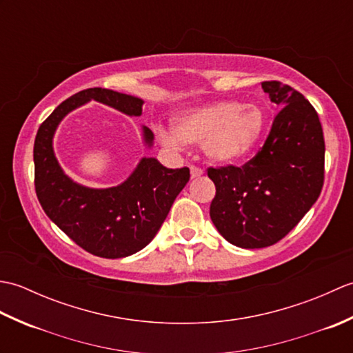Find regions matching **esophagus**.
Segmentation results:
<instances>
[{
	"label": "esophagus",
	"mask_w": 353,
	"mask_h": 353,
	"mask_svg": "<svg viewBox=\"0 0 353 353\" xmlns=\"http://www.w3.org/2000/svg\"><path fill=\"white\" fill-rule=\"evenodd\" d=\"M190 170H191V179H197V177H200L201 174H203V170L196 167V165H191Z\"/></svg>",
	"instance_id": "obj_1"
}]
</instances>
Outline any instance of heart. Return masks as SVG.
<instances>
[{"label": "heart", "instance_id": "obj_1", "mask_svg": "<svg viewBox=\"0 0 353 353\" xmlns=\"http://www.w3.org/2000/svg\"><path fill=\"white\" fill-rule=\"evenodd\" d=\"M264 127V112L254 104L216 101L177 115L172 121L176 137L165 130L159 134L168 147H177L179 141L201 144L208 159L235 163L256 148Z\"/></svg>", "mask_w": 353, "mask_h": 353}]
</instances>
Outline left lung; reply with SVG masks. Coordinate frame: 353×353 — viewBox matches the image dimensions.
I'll return each mask as SVG.
<instances>
[{"label": "left lung", "mask_w": 353, "mask_h": 353, "mask_svg": "<svg viewBox=\"0 0 353 353\" xmlns=\"http://www.w3.org/2000/svg\"><path fill=\"white\" fill-rule=\"evenodd\" d=\"M262 89L283 106L264 145L243 167L208 168L216 190L211 220L243 249L281 241L316 203L325 182V138L316 109L281 81H262Z\"/></svg>", "instance_id": "8db88e82"}]
</instances>
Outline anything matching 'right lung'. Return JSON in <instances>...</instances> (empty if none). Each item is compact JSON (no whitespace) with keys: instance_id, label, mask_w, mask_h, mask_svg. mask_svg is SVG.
<instances>
[{"instance_id":"1","label":"right lung","mask_w":353,"mask_h":353,"mask_svg":"<svg viewBox=\"0 0 353 353\" xmlns=\"http://www.w3.org/2000/svg\"><path fill=\"white\" fill-rule=\"evenodd\" d=\"M95 100L129 117L142 114L138 97L91 88L59 104L37 130L33 148L34 188L42 209L81 249L100 258H125L152 241L185 185L190 168H165L154 157H142L121 185L106 190L86 188L65 174L59 165L52 137L71 110ZM144 141L153 145V132L142 127Z\"/></svg>"}]
</instances>
